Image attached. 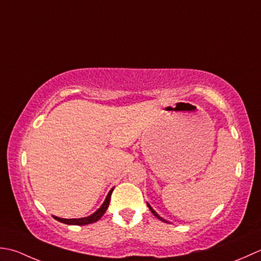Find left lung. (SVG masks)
I'll use <instances>...</instances> for the list:
<instances>
[{"label":"left lung","instance_id":"obj_1","mask_svg":"<svg viewBox=\"0 0 261 261\" xmlns=\"http://www.w3.org/2000/svg\"><path fill=\"white\" fill-rule=\"evenodd\" d=\"M147 206H148V208H150V211H151V212L153 213V215H154V216H155V217H158V219H159V220H161V221H163V222H167L166 220H163V219H162V217H161L160 215H159V214H158V213H156L155 211H154V210L152 208V207L150 206V204H148V203H147Z\"/></svg>","mask_w":261,"mask_h":261}]
</instances>
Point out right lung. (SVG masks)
Wrapping results in <instances>:
<instances>
[{"label": "right lung", "instance_id": "right-lung-1", "mask_svg": "<svg viewBox=\"0 0 261 261\" xmlns=\"http://www.w3.org/2000/svg\"><path fill=\"white\" fill-rule=\"evenodd\" d=\"M113 190H114V188L109 191V194L107 195V197H106L103 204L100 206V208L95 211L93 214H91L88 217H82V219H62V217H57V216H53V217H54L56 221L61 222V223H65V224H68V225L91 224V223L99 221L106 213V211H107L108 206H109V201H110V196H111V193H113Z\"/></svg>", "mask_w": 261, "mask_h": 261}]
</instances>
